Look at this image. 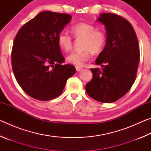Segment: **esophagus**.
<instances>
[{
	"instance_id": "1",
	"label": "esophagus",
	"mask_w": 151,
	"mask_h": 151,
	"mask_svg": "<svg viewBox=\"0 0 151 151\" xmlns=\"http://www.w3.org/2000/svg\"><path fill=\"white\" fill-rule=\"evenodd\" d=\"M76 71H78V72H79V71H81V70H83V68L80 67V66H76Z\"/></svg>"
}]
</instances>
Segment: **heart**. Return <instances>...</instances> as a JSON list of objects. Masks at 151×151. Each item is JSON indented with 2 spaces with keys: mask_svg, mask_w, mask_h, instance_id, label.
<instances>
[{
  "mask_svg": "<svg viewBox=\"0 0 151 151\" xmlns=\"http://www.w3.org/2000/svg\"><path fill=\"white\" fill-rule=\"evenodd\" d=\"M73 37L76 39H83L82 48L83 50L73 52L68 55L66 60L69 63L76 66H82L91 60L92 52L100 53L104 49L106 42V37L103 30L97 29L94 24L86 22H79L71 27ZM58 43L63 50L68 52L73 48V40L67 33L61 32L58 35Z\"/></svg>",
  "mask_w": 151,
  "mask_h": 151,
  "instance_id": "obj_1",
  "label": "heart"
}]
</instances>
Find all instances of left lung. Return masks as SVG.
Wrapping results in <instances>:
<instances>
[{"instance_id": "left-lung-1", "label": "left lung", "mask_w": 151, "mask_h": 151, "mask_svg": "<svg viewBox=\"0 0 151 151\" xmlns=\"http://www.w3.org/2000/svg\"><path fill=\"white\" fill-rule=\"evenodd\" d=\"M97 20L105 26L106 42L95 61L101 68H91L93 76L85 88L94 100L113 103L128 93L134 83L140 60L139 44L133 27L124 18L103 13Z\"/></svg>"}]
</instances>
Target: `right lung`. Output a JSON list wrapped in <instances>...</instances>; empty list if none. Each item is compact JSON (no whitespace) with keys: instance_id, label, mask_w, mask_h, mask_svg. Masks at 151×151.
<instances>
[{"instance_id":"add662e5","label":"right lung","mask_w":151,"mask_h":151,"mask_svg":"<svg viewBox=\"0 0 151 151\" xmlns=\"http://www.w3.org/2000/svg\"><path fill=\"white\" fill-rule=\"evenodd\" d=\"M68 14L44 11L25 23L14 38L11 63L17 83L28 95L46 101L63 93L75 67L65 58L58 35L70 22Z\"/></svg>"}]
</instances>
